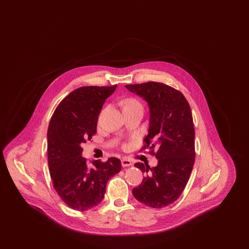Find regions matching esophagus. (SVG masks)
<instances>
[{
	"label": "esophagus",
	"mask_w": 249,
	"mask_h": 249,
	"mask_svg": "<svg viewBox=\"0 0 249 249\" xmlns=\"http://www.w3.org/2000/svg\"><path fill=\"white\" fill-rule=\"evenodd\" d=\"M121 164H122L123 167H129V166L132 165V162L130 161V160L122 159V160H121Z\"/></svg>",
	"instance_id": "1"
}]
</instances>
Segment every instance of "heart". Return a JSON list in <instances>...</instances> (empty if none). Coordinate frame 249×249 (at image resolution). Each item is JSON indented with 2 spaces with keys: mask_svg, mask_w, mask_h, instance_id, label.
I'll list each match as a JSON object with an SVG mask.
<instances>
[{
  "mask_svg": "<svg viewBox=\"0 0 249 249\" xmlns=\"http://www.w3.org/2000/svg\"><path fill=\"white\" fill-rule=\"evenodd\" d=\"M132 107H142L141 104L134 98H129L126 99L123 102V109L125 108H132Z\"/></svg>",
  "mask_w": 249,
  "mask_h": 249,
  "instance_id": "b5f03b06",
  "label": "heart"
}]
</instances>
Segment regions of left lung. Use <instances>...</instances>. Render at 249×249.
Segmentation results:
<instances>
[{
	"label": "left lung",
	"mask_w": 249,
	"mask_h": 249,
	"mask_svg": "<svg viewBox=\"0 0 249 249\" xmlns=\"http://www.w3.org/2000/svg\"><path fill=\"white\" fill-rule=\"evenodd\" d=\"M125 87L148 105L149 129L142 150L148 147L158 159L156 167L134 164L145 177L132 194L149 207L162 208L180 197L194 165L195 130L190 105L179 90L165 84L146 82ZM156 145L158 151L154 154Z\"/></svg>",
	"instance_id": "left-lung-1"
}]
</instances>
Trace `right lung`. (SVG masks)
I'll use <instances>...</instances> for the list:
<instances>
[{"instance_id":"1","label":"right lung","mask_w":249,"mask_h":249,"mask_svg":"<svg viewBox=\"0 0 249 249\" xmlns=\"http://www.w3.org/2000/svg\"><path fill=\"white\" fill-rule=\"evenodd\" d=\"M112 87H81L66 96L56 108L48 130V168L53 187L61 200L76 211L93 208L103 201L107 181L119 174L121 162L109 158L89 164L82 144L97 130V121Z\"/></svg>"}]
</instances>
